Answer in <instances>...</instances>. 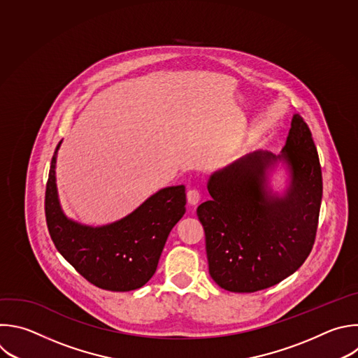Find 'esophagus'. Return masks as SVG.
Here are the masks:
<instances>
[{
  "mask_svg": "<svg viewBox=\"0 0 358 358\" xmlns=\"http://www.w3.org/2000/svg\"><path fill=\"white\" fill-rule=\"evenodd\" d=\"M187 199H188V203H189V205H196V203L199 202V199H201L199 191H198L196 188L188 189V192H187Z\"/></svg>",
  "mask_w": 358,
  "mask_h": 358,
  "instance_id": "esophagus-1",
  "label": "esophagus"
}]
</instances>
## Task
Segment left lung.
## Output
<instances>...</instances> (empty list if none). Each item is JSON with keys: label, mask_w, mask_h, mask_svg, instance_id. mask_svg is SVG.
I'll list each match as a JSON object with an SVG mask.
<instances>
[{"label": "left lung", "mask_w": 358, "mask_h": 358, "mask_svg": "<svg viewBox=\"0 0 358 358\" xmlns=\"http://www.w3.org/2000/svg\"><path fill=\"white\" fill-rule=\"evenodd\" d=\"M284 158L292 187L278 199L265 191V169ZM210 201L196 215L205 230L212 280L230 292H257L294 274L316 239L322 202V169L312 134L294 115L281 156L255 152L215 173Z\"/></svg>", "instance_id": "obj_1"}]
</instances>
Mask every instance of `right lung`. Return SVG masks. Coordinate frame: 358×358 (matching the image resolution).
<instances>
[{
    "instance_id": "obj_1",
    "label": "right lung",
    "mask_w": 358,
    "mask_h": 358,
    "mask_svg": "<svg viewBox=\"0 0 358 358\" xmlns=\"http://www.w3.org/2000/svg\"><path fill=\"white\" fill-rule=\"evenodd\" d=\"M60 143L52 157L45 192L46 223L56 249L101 289L125 292L143 287L156 273L171 229L185 213V187L160 189L115 223L83 226L67 219L59 205L55 167Z\"/></svg>"
}]
</instances>
